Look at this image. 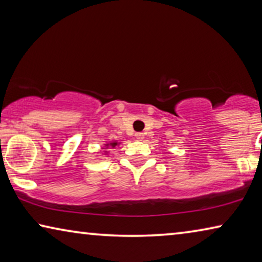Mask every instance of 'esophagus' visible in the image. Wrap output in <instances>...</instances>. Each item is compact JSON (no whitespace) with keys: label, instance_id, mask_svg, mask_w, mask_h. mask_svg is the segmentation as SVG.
<instances>
[{"label":"esophagus","instance_id":"esophagus-1","mask_svg":"<svg viewBox=\"0 0 262 262\" xmlns=\"http://www.w3.org/2000/svg\"><path fill=\"white\" fill-rule=\"evenodd\" d=\"M135 137H136V139L139 140V141H142V140L144 139V134H143V133H136Z\"/></svg>","mask_w":262,"mask_h":262}]
</instances>
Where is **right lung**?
I'll use <instances>...</instances> for the list:
<instances>
[{"label": "right lung", "mask_w": 262, "mask_h": 262, "mask_svg": "<svg viewBox=\"0 0 262 262\" xmlns=\"http://www.w3.org/2000/svg\"><path fill=\"white\" fill-rule=\"evenodd\" d=\"M115 144H117V142H114V143H112V147H115Z\"/></svg>", "instance_id": "1"}]
</instances>
